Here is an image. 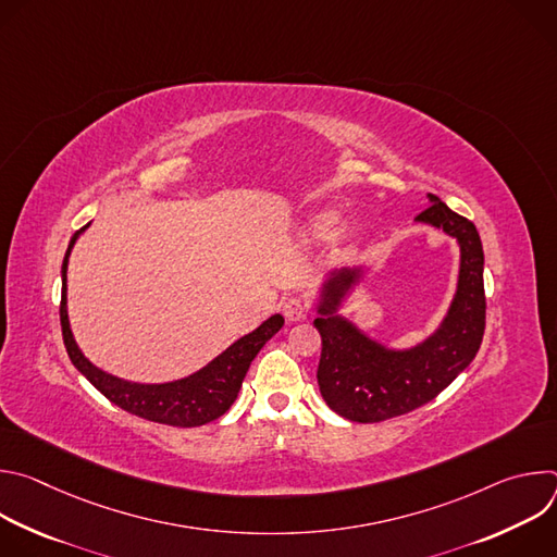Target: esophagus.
Here are the masks:
<instances>
[{
  "instance_id": "1",
  "label": "esophagus",
  "mask_w": 557,
  "mask_h": 557,
  "mask_svg": "<svg viewBox=\"0 0 557 557\" xmlns=\"http://www.w3.org/2000/svg\"><path fill=\"white\" fill-rule=\"evenodd\" d=\"M282 310H284V317H286L288 322H301V320H306V317H308V306L301 299H297V297L286 299Z\"/></svg>"
}]
</instances>
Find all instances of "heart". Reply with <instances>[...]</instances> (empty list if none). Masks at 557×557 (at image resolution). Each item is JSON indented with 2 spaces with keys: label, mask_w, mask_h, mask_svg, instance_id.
I'll use <instances>...</instances> for the list:
<instances>
[{
  "label": "heart",
  "mask_w": 557,
  "mask_h": 557,
  "mask_svg": "<svg viewBox=\"0 0 557 557\" xmlns=\"http://www.w3.org/2000/svg\"><path fill=\"white\" fill-rule=\"evenodd\" d=\"M339 224V213L333 211V209H326V211H317L312 213L304 226H301V237L306 243H326L331 240L334 235V231L337 230ZM361 233V226L357 222H348L344 224L338 231V235L335 236V243L339 249H348L357 243V237Z\"/></svg>",
  "instance_id": "heart-1"
}]
</instances>
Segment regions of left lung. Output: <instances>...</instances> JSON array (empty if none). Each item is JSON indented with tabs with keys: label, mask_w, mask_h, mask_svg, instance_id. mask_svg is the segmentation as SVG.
<instances>
[{
	"label": "left lung",
	"mask_w": 557,
	"mask_h": 557,
	"mask_svg": "<svg viewBox=\"0 0 557 557\" xmlns=\"http://www.w3.org/2000/svg\"><path fill=\"white\" fill-rule=\"evenodd\" d=\"M417 222L441 228L460 249L458 284L438 329L412 348H389L339 314L366 269L331 271L320 288L312 322L322 335L317 383L333 412L357 423L408 414L441 394L475 357L485 333L483 245L473 222L428 194Z\"/></svg>",
	"instance_id": "obj_1"
}]
</instances>
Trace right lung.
Segmentation results:
<instances>
[{"instance_id": "1", "label": "right lung", "mask_w": 557, "mask_h": 557, "mask_svg": "<svg viewBox=\"0 0 557 557\" xmlns=\"http://www.w3.org/2000/svg\"><path fill=\"white\" fill-rule=\"evenodd\" d=\"M90 224L78 228L67 245L63 267H61V333L70 361L82 372L103 396L121 410L136 414L140 419L174 425V428H198L220 419L237 399L247 370L262 346L284 326L282 314H271L253 333L233 342L224 352L211 359L205 368L189 376L168 381V383H134L119 379L101 368H97L76 346L70 320H67V258Z\"/></svg>"}]
</instances>
